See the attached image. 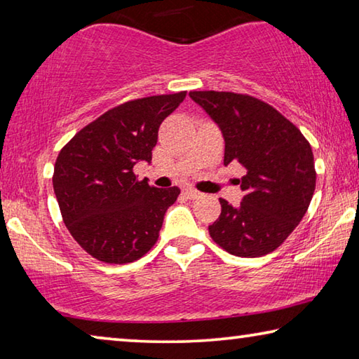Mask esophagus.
I'll use <instances>...</instances> for the list:
<instances>
[{
	"label": "esophagus",
	"instance_id": "34e87169",
	"mask_svg": "<svg viewBox=\"0 0 359 359\" xmlns=\"http://www.w3.org/2000/svg\"><path fill=\"white\" fill-rule=\"evenodd\" d=\"M182 193H184V196L188 198V199H196V198L201 196V193L196 191V190H193V188H185V190L182 191Z\"/></svg>",
	"mask_w": 359,
	"mask_h": 359
}]
</instances>
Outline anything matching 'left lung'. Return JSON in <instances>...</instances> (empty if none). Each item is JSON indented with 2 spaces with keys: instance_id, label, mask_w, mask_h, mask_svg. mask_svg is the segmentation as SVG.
<instances>
[{
  "instance_id": "left-lung-1",
  "label": "left lung",
  "mask_w": 359,
  "mask_h": 359,
  "mask_svg": "<svg viewBox=\"0 0 359 359\" xmlns=\"http://www.w3.org/2000/svg\"><path fill=\"white\" fill-rule=\"evenodd\" d=\"M224 137V165L245 169L244 198L222 214L210 238L228 253L257 258L274 252L306 215L315 191L312 147L288 118L267 102L233 92H190Z\"/></svg>"
}]
</instances>
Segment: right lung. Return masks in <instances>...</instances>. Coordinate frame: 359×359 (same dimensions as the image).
I'll list each match as a JSON object with an SVG mask.
<instances>
[{
	"instance_id": "right-lung-1",
	"label": "right lung",
	"mask_w": 359,
	"mask_h": 359,
	"mask_svg": "<svg viewBox=\"0 0 359 359\" xmlns=\"http://www.w3.org/2000/svg\"><path fill=\"white\" fill-rule=\"evenodd\" d=\"M185 96H147L109 109L60 150L52 182L63 222L77 244L102 263H133L158 241L180 190L150 187L133 168L151 161L161 121Z\"/></svg>"
}]
</instances>
